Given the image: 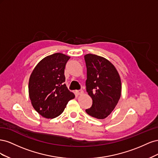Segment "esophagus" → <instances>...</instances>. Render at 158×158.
I'll list each match as a JSON object with an SVG mask.
<instances>
[{
  "mask_svg": "<svg viewBox=\"0 0 158 158\" xmlns=\"http://www.w3.org/2000/svg\"><path fill=\"white\" fill-rule=\"evenodd\" d=\"M76 94L77 95H81L83 94V90L82 89H80V90H76L75 92Z\"/></svg>",
  "mask_w": 158,
  "mask_h": 158,
  "instance_id": "34e87169",
  "label": "esophagus"
}]
</instances>
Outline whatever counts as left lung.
<instances>
[{
	"label": "left lung",
	"instance_id": "1",
	"mask_svg": "<svg viewBox=\"0 0 158 158\" xmlns=\"http://www.w3.org/2000/svg\"><path fill=\"white\" fill-rule=\"evenodd\" d=\"M87 69L85 86L92 105L85 109L89 115L103 119L116 107L121 94V78L115 67L103 57L93 54L84 56Z\"/></svg>",
	"mask_w": 158,
	"mask_h": 158
}]
</instances>
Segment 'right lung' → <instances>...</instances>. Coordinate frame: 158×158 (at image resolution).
I'll return each mask as SVG.
<instances>
[{
  "mask_svg": "<svg viewBox=\"0 0 158 158\" xmlns=\"http://www.w3.org/2000/svg\"><path fill=\"white\" fill-rule=\"evenodd\" d=\"M69 59L60 52L47 56L37 64L30 76L28 88L31 104L44 117L59 116L75 97L64 83L65 66Z\"/></svg>",
  "mask_w": 158,
  "mask_h": 158,
  "instance_id": "right-lung-1",
  "label": "right lung"
}]
</instances>
